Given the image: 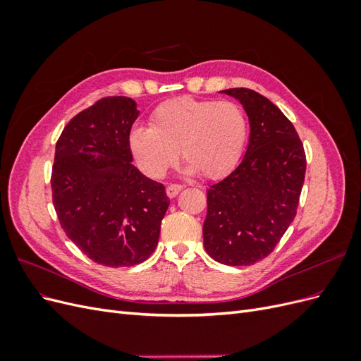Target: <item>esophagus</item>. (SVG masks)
Wrapping results in <instances>:
<instances>
[{
    "label": "esophagus",
    "mask_w": 361,
    "mask_h": 361,
    "mask_svg": "<svg viewBox=\"0 0 361 361\" xmlns=\"http://www.w3.org/2000/svg\"><path fill=\"white\" fill-rule=\"evenodd\" d=\"M182 185H179V183H170L169 185V187H167V195H169V197L171 199V197H176V195L182 191Z\"/></svg>",
    "instance_id": "esophagus-1"
}]
</instances>
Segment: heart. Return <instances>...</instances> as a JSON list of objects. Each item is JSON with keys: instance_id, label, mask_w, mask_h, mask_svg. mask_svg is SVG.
<instances>
[{"instance_id": "heart-1", "label": "heart", "mask_w": 361, "mask_h": 361, "mask_svg": "<svg viewBox=\"0 0 361 361\" xmlns=\"http://www.w3.org/2000/svg\"><path fill=\"white\" fill-rule=\"evenodd\" d=\"M247 138L243 108L231 101L178 97L158 105L150 126H135L129 147L140 169L161 178L178 158V149L190 173L216 179L231 171Z\"/></svg>"}]
</instances>
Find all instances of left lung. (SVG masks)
<instances>
[{
  "label": "left lung",
  "instance_id": "obj_1",
  "mask_svg": "<svg viewBox=\"0 0 361 361\" xmlns=\"http://www.w3.org/2000/svg\"><path fill=\"white\" fill-rule=\"evenodd\" d=\"M223 93L243 104L250 140L241 164L207 190L206 253L223 265L247 267L267 257L297 215L305 152L290 120L250 89Z\"/></svg>",
  "mask_w": 361,
  "mask_h": 361
}]
</instances>
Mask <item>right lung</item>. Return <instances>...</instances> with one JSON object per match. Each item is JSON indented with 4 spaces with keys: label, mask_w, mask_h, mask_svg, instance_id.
<instances>
[{
    "label": "right lung",
    "mask_w": 361,
    "mask_h": 361,
    "mask_svg": "<svg viewBox=\"0 0 361 361\" xmlns=\"http://www.w3.org/2000/svg\"><path fill=\"white\" fill-rule=\"evenodd\" d=\"M140 111L125 96L99 99L64 126L56 145L52 203L64 233L93 262L134 267L154 253L170 200L133 164Z\"/></svg>",
    "instance_id": "add662e5"
}]
</instances>
